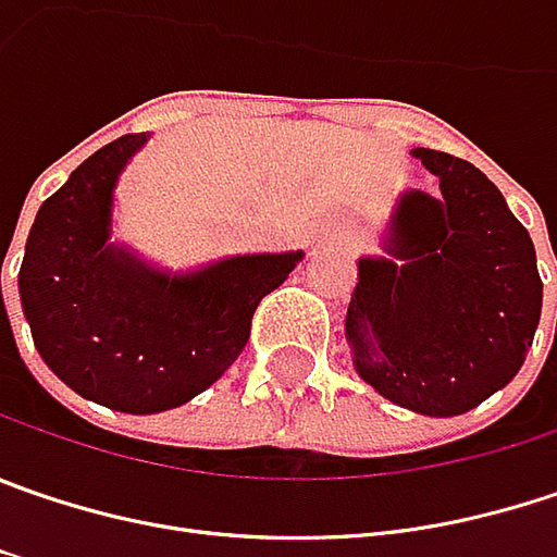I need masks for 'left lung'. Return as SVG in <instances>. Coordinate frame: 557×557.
<instances>
[{
    "mask_svg": "<svg viewBox=\"0 0 557 557\" xmlns=\"http://www.w3.org/2000/svg\"><path fill=\"white\" fill-rule=\"evenodd\" d=\"M438 191L409 188L387 223V258H359L346 309L352 366L381 397L460 416L520 372L540 324L536 248L473 163L416 148Z\"/></svg>",
    "mask_w": 557,
    "mask_h": 557,
    "instance_id": "1",
    "label": "left lung"
}]
</instances>
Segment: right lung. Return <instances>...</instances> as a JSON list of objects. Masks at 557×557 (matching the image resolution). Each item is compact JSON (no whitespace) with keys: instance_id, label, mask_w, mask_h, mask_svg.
I'll use <instances>...</instances> for the list:
<instances>
[{"instance_id":"1","label":"right lung","mask_w":557,"mask_h":557,"mask_svg":"<svg viewBox=\"0 0 557 557\" xmlns=\"http://www.w3.org/2000/svg\"><path fill=\"white\" fill-rule=\"evenodd\" d=\"M148 138L122 135L84 160L40 205L17 271L40 359L84 400L132 416L208 391L246 349L258 302L302 261L233 255L166 274L113 243L115 182Z\"/></svg>"}]
</instances>
